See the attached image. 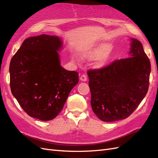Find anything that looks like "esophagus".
Listing matches in <instances>:
<instances>
[{
	"mask_svg": "<svg viewBox=\"0 0 158 158\" xmlns=\"http://www.w3.org/2000/svg\"><path fill=\"white\" fill-rule=\"evenodd\" d=\"M80 80L84 81V82H85V81L87 80V76H86V75L84 74H82V75L80 76Z\"/></svg>",
	"mask_w": 158,
	"mask_h": 158,
	"instance_id": "1",
	"label": "esophagus"
}]
</instances>
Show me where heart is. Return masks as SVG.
Masks as SVG:
<instances>
[{"instance_id":"heart-1","label":"heart","mask_w":158,"mask_h":158,"mask_svg":"<svg viewBox=\"0 0 158 158\" xmlns=\"http://www.w3.org/2000/svg\"><path fill=\"white\" fill-rule=\"evenodd\" d=\"M111 50V45L108 44H106V43H102V44H98L86 52H85L84 56L90 60L102 58V60L100 61L99 64V66H102L107 60L108 55Z\"/></svg>"}]
</instances>
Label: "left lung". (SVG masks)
I'll return each instance as SVG.
<instances>
[{"label": "left lung", "instance_id": "obj_1", "mask_svg": "<svg viewBox=\"0 0 158 158\" xmlns=\"http://www.w3.org/2000/svg\"><path fill=\"white\" fill-rule=\"evenodd\" d=\"M131 57L88 71L91 106L105 122L122 120L135 111L149 87L151 64L140 41L132 38Z\"/></svg>", "mask_w": 158, "mask_h": 158}]
</instances>
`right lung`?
Here are the masks:
<instances>
[{
  "instance_id": "obj_1",
  "label": "right lung",
  "mask_w": 158,
  "mask_h": 158,
  "mask_svg": "<svg viewBox=\"0 0 158 158\" xmlns=\"http://www.w3.org/2000/svg\"><path fill=\"white\" fill-rule=\"evenodd\" d=\"M59 37L42 34L25 40L10 64L11 92L28 115L50 121L63 109L78 82V73L60 66Z\"/></svg>"
}]
</instances>
